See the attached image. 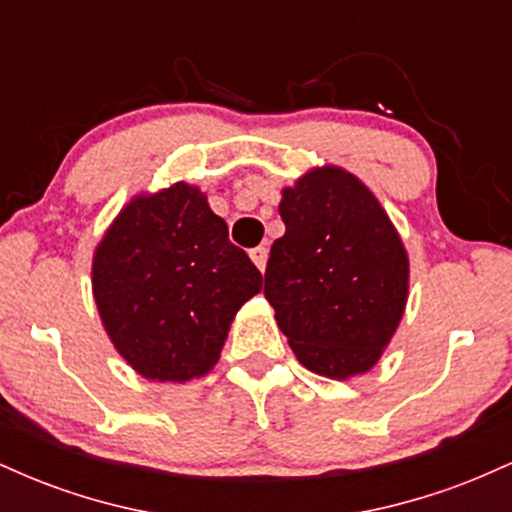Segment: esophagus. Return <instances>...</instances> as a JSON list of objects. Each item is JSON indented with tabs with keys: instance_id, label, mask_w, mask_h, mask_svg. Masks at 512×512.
<instances>
[{
	"instance_id": "obj_1",
	"label": "esophagus",
	"mask_w": 512,
	"mask_h": 512,
	"mask_svg": "<svg viewBox=\"0 0 512 512\" xmlns=\"http://www.w3.org/2000/svg\"><path fill=\"white\" fill-rule=\"evenodd\" d=\"M267 257H269V252H267V248H255V250H250V260L255 262V267L260 269V272H264V267H267Z\"/></svg>"
}]
</instances>
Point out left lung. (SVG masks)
<instances>
[{
  "label": "left lung",
  "mask_w": 512,
  "mask_h": 512,
  "mask_svg": "<svg viewBox=\"0 0 512 512\" xmlns=\"http://www.w3.org/2000/svg\"><path fill=\"white\" fill-rule=\"evenodd\" d=\"M264 296L298 361L346 380L380 361L409 296V257L373 192L344 168L281 190Z\"/></svg>",
  "instance_id": "1"
}]
</instances>
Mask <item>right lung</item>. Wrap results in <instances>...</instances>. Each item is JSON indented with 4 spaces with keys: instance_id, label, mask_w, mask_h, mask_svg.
Here are the masks:
<instances>
[{
    "instance_id": "1",
    "label": "right lung",
    "mask_w": 512,
    "mask_h": 512,
    "mask_svg": "<svg viewBox=\"0 0 512 512\" xmlns=\"http://www.w3.org/2000/svg\"><path fill=\"white\" fill-rule=\"evenodd\" d=\"M93 298L117 354L158 383L202 378L262 274L187 182L137 195L93 252Z\"/></svg>"
}]
</instances>
